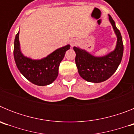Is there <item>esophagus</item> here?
<instances>
[{"label":"esophagus","instance_id":"esophagus-1","mask_svg":"<svg viewBox=\"0 0 134 134\" xmlns=\"http://www.w3.org/2000/svg\"><path fill=\"white\" fill-rule=\"evenodd\" d=\"M76 41L75 40H72V41H71L70 44H71V46H74V45L76 44Z\"/></svg>","mask_w":134,"mask_h":134}]
</instances>
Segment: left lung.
<instances>
[{"mask_svg": "<svg viewBox=\"0 0 134 134\" xmlns=\"http://www.w3.org/2000/svg\"><path fill=\"white\" fill-rule=\"evenodd\" d=\"M109 19L118 37L117 46L113 52L105 56L94 57L80 48H73L76 52L75 62L79 73L86 81L98 83L107 80L118 69L122 59L124 53L122 37L110 15Z\"/></svg>", "mask_w": 134, "mask_h": 134, "instance_id": "left-lung-1", "label": "left lung"}]
</instances>
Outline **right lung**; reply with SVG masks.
<instances>
[{
    "mask_svg": "<svg viewBox=\"0 0 134 134\" xmlns=\"http://www.w3.org/2000/svg\"><path fill=\"white\" fill-rule=\"evenodd\" d=\"M19 34V31L15 36L13 54L16 67L20 72L34 85L46 86L52 83L58 75L60 62L70 46L67 45L59 48L41 60H31L25 57L21 52Z\"/></svg>",
    "mask_w": 134,
    "mask_h": 134,
    "instance_id": "right-lung-1",
    "label": "right lung"
}]
</instances>
